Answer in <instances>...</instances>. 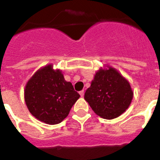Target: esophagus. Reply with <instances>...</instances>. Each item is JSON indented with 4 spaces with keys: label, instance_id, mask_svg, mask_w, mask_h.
I'll use <instances>...</instances> for the list:
<instances>
[{
    "label": "esophagus",
    "instance_id": "esophagus-1",
    "mask_svg": "<svg viewBox=\"0 0 160 160\" xmlns=\"http://www.w3.org/2000/svg\"><path fill=\"white\" fill-rule=\"evenodd\" d=\"M79 94L81 95V97H83V96H84V90H81V91L79 92Z\"/></svg>",
    "mask_w": 160,
    "mask_h": 160
}]
</instances>
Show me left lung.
Returning <instances> with one entry per match:
<instances>
[{"label":"left lung","instance_id":"1","mask_svg":"<svg viewBox=\"0 0 160 160\" xmlns=\"http://www.w3.org/2000/svg\"><path fill=\"white\" fill-rule=\"evenodd\" d=\"M133 96L128 79L115 68L106 65L96 71L84 98L98 116L113 119L128 109Z\"/></svg>","mask_w":160,"mask_h":160}]
</instances>
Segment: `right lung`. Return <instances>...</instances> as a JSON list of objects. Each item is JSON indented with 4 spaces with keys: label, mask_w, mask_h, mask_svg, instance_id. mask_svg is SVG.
<instances>
[{
    "label": "right lung",
    "mask_w": 160,
    "mask_h": 160,
    "mask_svg": "<svg viewBox=\"0 0 160 160\" xmlns=\"http://www.w3.org/2000/svg\"><path fill=\"white\" fill-rule=\"evenodd\" d=\"M79 97L72 83L65 80L62 71L53 69V64L37 70L24 90L25 104L31 114L49 125L62 122Z\"/></svg>",
    "instance_id": "obj_1"
}]
</instances>
